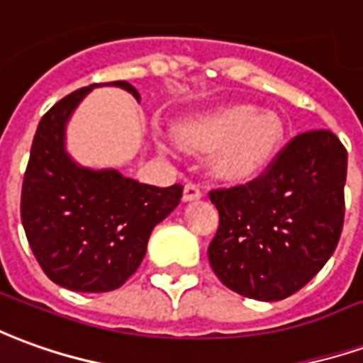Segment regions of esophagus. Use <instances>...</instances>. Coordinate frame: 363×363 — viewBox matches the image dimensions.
Here are the masks:
<instances>
[{"label": "esophagus", "instance_id": "esophagus-1", "mask_svg": "<svg viewBox=\"0 0 363 363\" xmlns=\"http://www.w3.org/2000/svg\"><path fill=\"white\" fill-rule=\"evenodd\" d=\"M204 194V190H202V186L200 184H196V182H186L184 184V192H182V199L186 200V202H190V200H199L200 196Z\"/></svg>", "mask_w": 363, "mask_h": 363}]
</instances>
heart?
<instances>
[{"instance_id":"obj_1","label":"heart","mask_w":363,"mask_h":363,"mask_svg":"<svg viewBox=\"0 0 363 363\" xmlns=\"http://www.w3.org/2000/svg\"><path fill=\"white\" fill-rule=\"evenodd\" d=\"M281 123L273 113L235 106L182 128V143L196 151H214L212 171L220 179L240 181L257 173L277 149Z\"/></svg>"}]
</instances>
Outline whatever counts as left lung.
I'll return each mask as SVG.
<instances>
[{
	"mask_svg": "<svg viewBox=\"0 0 363 363\" xmlns=\"http://www.w3.org/2000/svg\"><path fill=\"white\" fill-rule=\"evenodd\" d=\"M348 151L328 129L298 133L255 179L212 189L208 259L234 293L281 301L323 269L344 225Z\"/></svg>",
	"mask_w": 363,
	"mask_h": 363,
	"instance_id": "obj_1",
	"label": "left lung"
}]
</instances>
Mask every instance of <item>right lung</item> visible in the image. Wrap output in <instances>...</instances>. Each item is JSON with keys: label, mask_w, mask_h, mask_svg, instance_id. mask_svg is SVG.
<instances>
[{"label": "right lung", "mask_w": 363, "mask_h": 363, "mask_svg": "<svg viewBox=\"0 0 363 363\" xmlns=\"http://www.w3.org/2000/svg\"><path fill=\"white\" fill-rule=\"evenodd\" d=\"M131 92L125 80L108 82ZM96 86V84H94ZM92 90L65 96L39 121L21 189V222L35 259L57 285L80 293L121 287L145 257L147 242L182 199L118 171L76 167L65 153V123Z\"/></svg>", "instance_id": "obj_1"}]
</instances>
